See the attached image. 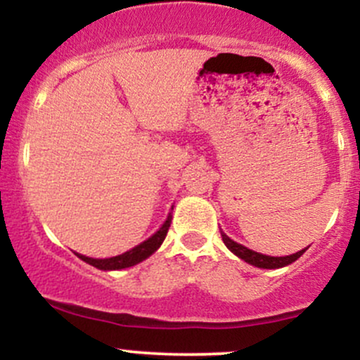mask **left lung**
Listing matches in <instances>:
<instances>
[{"label":"left lung","instance_id":"1","mask_svg":"<svg viewBox=\"0 0 360 360\" xmlns=\"http://www.w3.org/2000/svg\"><path fill=\"white\" fill-rule=\"evenodd\" d=\"M221 238H223V243H225V245L229 247L237 257L245 260V262L250 264V266L260 267V269H279V267L289 266V264H292L295 260H298L308 249L307 247V249L296 252V254H291V255H284V257H272V255H264V254H259V252L247 249V247L240 245V243L233 242L229 235H225L223 232H221Z\"/></svg>","mask_w":360,"mask_h":360}]
</instances>
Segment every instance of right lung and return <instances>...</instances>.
<instances>
[{
  "mask_svg": "<svg viewBox=\"0 0 360 360\" xmlns=\"http://www.w3.org/2000/svg\"><path fill=\"white\" fill-rule=\"evenodd\" d=\"M171 221H172V214L169 213L167 220L164 221V225L160 226V229L157 230L150 238H147L146 242H142L140 245L134 247V249L125 252V254L122 255H115V257H110V259H93V257H86V255H81V254H76V255L81 260H84V262H88L89 266L96 267V269H101V271H118V269H125V267H131L135 266V264L146 260L147 257H150V255L159 249L160 243H162L164 238H166L169 226H171Z\"/></svg>",
  "mask_w": 360,
  "mask_h": 360,
  "instance_id": "1",
  "label": "right lung"
}]
</instances>
